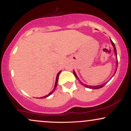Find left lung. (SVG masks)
<instances>
[{"label":"left lung","mask_w":131,"mask_h":131,"mask_svg":"<svg viewBox=\"0 0 131 131\" xmlns=\"http://www.w3.org/2000/svg\"><path fill=\"white\" fill-rule=\"evenodd\" d=\"M110 41H111V43H112V46H113V48H114V51H115V55H116V71H115V73H114V74H113V76L114 75H115V74L116 73V70H117V67H118V59H117V53H116V47H115V44H114V43L113 42V41L112 40V39H110ZM73 74H74V75L75 76V77H76V78H77V79H78V80L79 81V82H81V84L82 85H83L84 86H85V87H86V88H90V89H100V88H103V86H104V85L106 84V83H104V84H101V85H95V86H93V85H86V84H83L82 83V82H81V81L79 80V78H78V76L77 75H76V73H75V71L74 70H73ZM112 76V77H113Z\"/></svg>","instance_id":"8db88e82"}]
</instances>
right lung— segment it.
<instances>
[{"label": "right lung", "instance_id": "add662e5", "mask_svg": "<svg viewBox=\"0 0 131 131\" xmlns=\"http://www.w3.org/2000/svg\"><path fill=\"white\" fill-rule=\"evenodd\" d=\"M60 72H61V71H60L59 73H58V74H57V75L56 81H55V85H54V88H53V90H52V92H50L49 93V94H48V95H46V96H43V97H40V99H43V98H46V97H49V96H50V95L52 94V93H53L54 91H55V90L56 89V88H57V82H58V76H59V74H60Z\"/></svg>", "mask_w": 131, "mask_h": 131}]
</instances>
